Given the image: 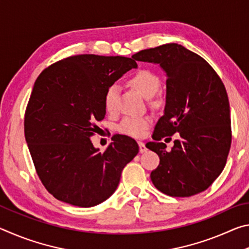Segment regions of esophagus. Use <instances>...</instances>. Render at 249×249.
I'll return each mask as SVG.
<instances>
[{"label":"esophagus","mask_w":249,"mask_h":249,"mask_svg":"<svg viewBox=\"0 0 249 249\" xmlns=\"http://www.w3.org/2000/svg\"><path fill=\"white\" fill-rule=\"evenodd\" d=\"M138 145H140V153H145V151L147 150V148H146V146H145V144L142 142H138Z\"/></svg>","instance_id":"esophagus-1"}]
</instances>
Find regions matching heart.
<instances>
[{
	"mask_svg": "<svg viewBox=\"0 0 249 249\" xmlns=\"http://www.w3.org/2000/svg\"><path fill=\"white\" fill-rule=\"evenodd\" d=\"M128 84L140 93L149 99L157 93L160 86L158 75L153 71L141 69L130 75ZM117 96H119V88L116 84H112L107 88L104 95V107L107 112H114L117 105ZM150 121L148 117L141 116H127L122 121L119 126L121 133L132 137H141L148 128Z\"/></svg>",
	"mask_w": 249,
	"mask_h": 249,
	"instance_id": "heart-1",
	"label": "heart"
}]
</instances>
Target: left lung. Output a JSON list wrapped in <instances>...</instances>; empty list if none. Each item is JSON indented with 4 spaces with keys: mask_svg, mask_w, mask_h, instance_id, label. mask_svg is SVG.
Here are the masks:
<instances>
[{
    "mask_svg": "<svg viewBox=\"0 0 249 249\" xmlns=\"http://www.w3.org/2000/svg\"><path fill=\"white\" fill-rule=\"evenodd\" d=\"M133 58L158 64L167 74L165 113L146 147L159 156L150 179L170 196L208 189L226 165L231 142L230 103L221 78L199 54L178 44L142 50ZM179 132L171 151L160 141ZM168 140V138H166Z\"/></svg>",
    "mask_w": 249,
    "mask_h": 249,
    "instance_id": "left-lung-1",
    "label": "left lung"
}]
</instances>
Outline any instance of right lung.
I'll use <instances>...</instances> for the list:
<instances>
[{
    "instance_id": "right-lung-1",
    "label": "right lung",
    "mask_w": 249,
    "mask_h": 249,
    "mask_svg": "<svg viewBox=\"0 0 249 249\" xmlns=\"http://www.w3.org/2000/svg\"><path fill=\"white\" fill-rule=\"evenodd\" d=\"M136 67L132 58L77 54L37 78L25 111V138L41 183L57 200L81 208L102 203L138 154L137 142L125 135L104 151L90 140L105 116L107 88Z\"/></svg>"
}]
</instances>
